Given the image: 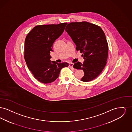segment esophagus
I'll return each mask as SVG.
<instances>
[{"label":"esophagus","instance_id":"1","mask_svg":"<svg viewBox=\"0 0 132 132\" xmlns=\"http://www.w3.org/2000/svg\"><path fill=\"white\" fill-rule=\"evenodd\" d=\"M69 66L70 68H73V63H70Z\"/></svg>","mask_w":132,"mask_h":132}]
</instances>
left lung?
<instances>
[{"instance_id": "obj_1", "label": "left lung", "mask_w": 132, "mask_h": 132, "mask_svg": "<svg viewBox=\"0 0 132 132\" xmlns=\"http://www.w3.org/2000/svg\"><path fill=\"white\" fill-rule=\"evenodd\" d=\"M65 31L80 50L84 59L83 63L78 62L73 67L82 70V82L93 80L105 67L108 57V44L105 35L98 26L88 22L68 24Z\"/></svg>"}]
</instances>
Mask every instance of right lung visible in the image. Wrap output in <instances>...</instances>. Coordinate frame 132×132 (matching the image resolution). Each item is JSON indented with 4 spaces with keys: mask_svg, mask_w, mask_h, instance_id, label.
Masks as SVG:
<instances>
[{
    "mask_svg": "<svg viewBox=\"0 0 132 132\" xmlns=\"http://www.w3.org/2000/svg\"><path fill=\"white\" fill-rule=\"evenodd\" d=\"M67 23L35 27L25 41L24 58L29 69L39 82L48 84L55 81L67 62L51 61L52 45L63 32Z\"/></svg>",
    "mask_w": 132,
    "mask_h": 132,
    "instance_id": "right-lung-1",
    "label": "right lung"
}]
</instances>
